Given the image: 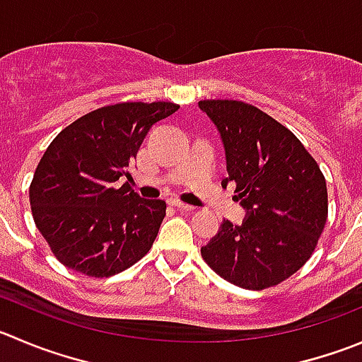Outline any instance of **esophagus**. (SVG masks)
Masks as SVG:
<instances>
[{
    "mask_svg": "<svg viewBox=\"0 0 362 362\" xmlns=\"http://www.w3.org/2000/svg\"><path fill=\"white\" fill-rule=\"evenodd\" d=\"M170 204L175 206V208H179V209H183V211H194V209H195L194 206L187 204V202H181V201H179V199H172Z\"/></svg>",
    "mask_w": 362,
    "mask_h": 362,
    "instance_id": "obj_1",
    "label": "esophagus"
}]
</instances>
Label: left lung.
Instances as JSON below:
<instances>
[{
    "mask_svg": "<svg viewBox=\"0 0 362 362\" xmlns=\"http://www.w3.org/2000/svg\"><path fill=\"white\" fill-rule=\"evenodd\" d=\"M199 108L223 142V185L235 181V199L247 209L240 226L223 220L202 259L235 286H277L315 252L329 211L325 177L300 140L256 106L208 99Z\"/></svg>",
    "mask_w": 362,
    "mask_h": 362,
    "instance_id": "left-lung-1",
    "label": "left lung"
}]
</instances>
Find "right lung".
Returning a JSON list of instances; mask_svg holds the SVG:
<instances>
[{"label":"right lung","mask_w":362,"mask_h":362,"mask_svg":"<svg viewBox=\"0 0 362 362\" xmlns=\"http://www.w3.org/2000/svg\"><path fill=\"white\" fill-rule=\"evenodd\" d=\"M179 105L117 103L80 117L49 144L30 185L37 229L62 264L110 277L142 259L165 218L161 199H142L129 168L158 120Z\"/></svg>","instance_id":"right-lung-1"}]
</instances>
